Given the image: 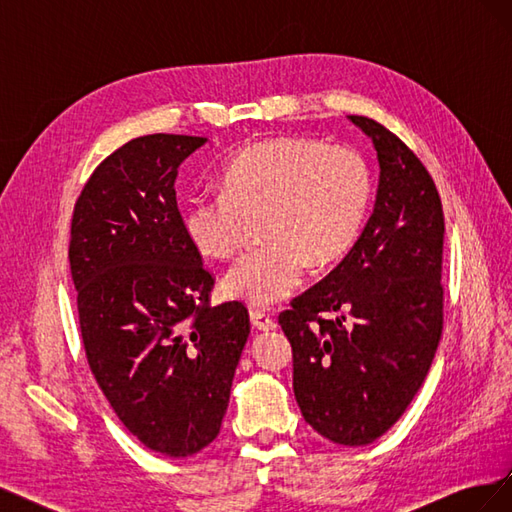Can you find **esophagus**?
<instances>
[{
    "mask_svg": "<svg viewBox=\"0 0 512 512\" xmlns=\"http://www.w3.org/2000/svg\"><path fill=\"white\" fill-rule=\"evenodd\" d=\"M250 320H252V324H254V327H256L258 331H273V329L277 327L275 318L269 316V314H265V312H260V309H252V312H250Z\"/></svg>",
    "mask_w": 512,
    "mask_h": 512,
    "instance_id": "1",
    "label": "esophagus"
}]
</instances>
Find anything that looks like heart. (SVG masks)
Returning a JSON list of instances; mask_svg holds the SVG:
<instances>
[{
  "mask_svg": "<svg viewBox=\"0 0 512 512\" xmlns=\"http://www.w3.org/2000/svg\"><path fill=\"white\" fill-rule=\"evenodd\" d=\"M374 181L359 149L309 136H275L239 149L220 173L218 194L192 196L181 224L194 250L213 260L235 256L260 220L265 245L224 275L228 297L254 307L288 299L307 265H333L359 239Z\"/></svg>",
  "mask_w": 512,
  "mask_h": 512,
  "instance_id": "1",
  "label": "heart"
}]
</instances>
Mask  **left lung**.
<instances>
[{
  "label": "left lung",
  "instance_id": "left-lung-1",
  "mask_svg": "<svg viewBox=\"0 0 512 512\" xmlns=\"http://www.w3.org/2000/svg\"><path fill=\"white\" fill-rule=\"evenodd\" d=\"M378 151L374 213L348 256L292 299L280 324L305 421L344 446L389 431L425 382L444 322V213L416 153L382 123L350 115Z\"/></svg>",
  "mask_w": 512,
  "mask_h": 512
}]
</instances>
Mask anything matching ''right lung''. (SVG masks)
<instances>
[{
	"instance_id": "1",
	"label": "right lung",
	"mask_w": 512,
	"mask_h": 512,
	"mask_svg": "<svg viewBox=\"0 0 512 512\" xmlns=\"http://www.w3.org/2000/svg\"><path fill=\"white\" fill-rule=\"evenodd\" d=\"M205 143L185 134L132 138L91 173L70 226L91 374L132 436L170 457L218 438L250 335L241 301L211 305L215 277L177 207V168Z\"/></svg>"
}]
</instances>
